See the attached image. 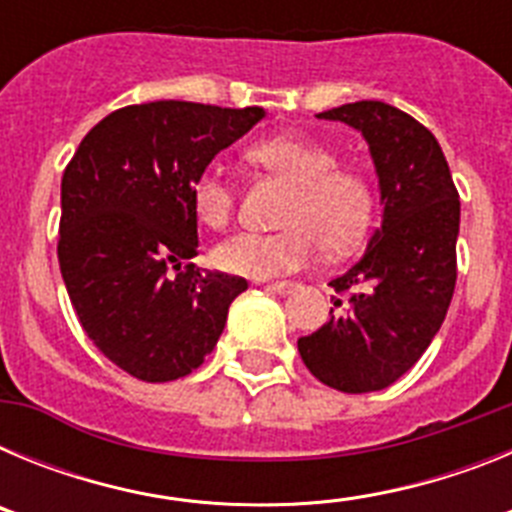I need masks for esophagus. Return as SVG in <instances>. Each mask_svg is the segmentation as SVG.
I'll use <instances>...</instances> for the list:
<instances>
[{
    "instance_id": "esophagus-1",
    "label": "esophagus",
    "mask_w": 512,
    "mask_h": 512,
    "mask_svg": "<svg viewBox=\"0 0 512 512\" xmlns=\"http://www.w3.org/2000/svg\"><path fill=\"white\" fill-rule=\"evenodd\" d=\"M264 289H269V292H274V295H289V292L295 289V284L292 282H269V284H264Z\"/></svg>"
}]
</instances>
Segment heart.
Masks as SVG:
<instances>
[{
    "mask_svg": "<svg viewBox=\"0 0 512 512\" xmlns=\"http://www.w3.org/2000/svg\"><path fill=\"white\" fill-rule=\"evenodd\" d=\"M251 158L284 182L295 184L282 210L284 230L235 233L217 243L212 261L225 274L266 279L302 269L318 248L341 253L354 246L372 220V187L354 169H338L330 148L279 135L253 146ZM192 207L202 225L223 228L233 212V189L220 171H205L192 184Z\"/></svg>",
    "mask_w": 512,
    "mask_h": 512,
    "instance_id": "heart-1",
    "label": "heart"
}]
</instances>
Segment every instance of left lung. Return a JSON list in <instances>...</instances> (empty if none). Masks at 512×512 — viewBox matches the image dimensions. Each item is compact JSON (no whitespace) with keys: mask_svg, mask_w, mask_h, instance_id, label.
I'll return each instance as SVG.
<instances>
[{"mask_svg":"<svg viewBox=\"0 0 512 512\" xmlns=\"http://www.w3.org/2000/svg\"><path fill=\"white\" fill-rule=\"evenodd\" d=\"M318 117L364 135L382 225L364 256L330 282L336 292H351L346 305L333 300L328 323L302 336L297 348L312 377L361 395L397 382L446 318L456 284L459 192L438 140L408 112L361 99Z\"/></svg>","mask_w":512,"mask_h":512,"instance_id":"obj_1","label":"left lung"}]
</instances>
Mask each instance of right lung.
<instances>
[{"label": "right lung", "instance_id": "obj_1", "mask_svg": "<svg viewBox=\"0 0 512 512\" xmlns=\"http://www.w3.org/2000/svg\"><path fill=\"white\" fill-rule=\"evenodd\" d=\"M264 107L130 104L97 122L61 179L58 264L94 346L143 382L187 377L246 279L200 274L192 184Z\"/></svg>", "mask_w": 512, "mask_h": 512}]
</instances>
